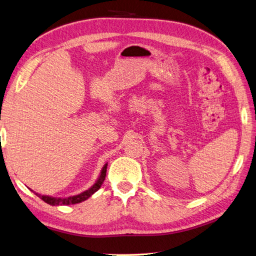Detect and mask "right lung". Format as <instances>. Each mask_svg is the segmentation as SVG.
<instances>
[{
	"instance_id": "add662e5",
	"label": "right lung",
	"mask_w": 256,
	"mask_h": 256,
	"mask_svg": "<svg viewBox=\"0 0 256 256\" xmlns=\"http://www.w3.org/2000/svg\"><path fill=\"white\" fill-rule=\"evenodd\" d=\"M106 167H108V162H106L104 166L102 167L100 171V174L97 178L96 182L94 183V186H92L86 191L82 192L77 195H73V196H66V198H53V196H49V195H41L39 193L34 194L42 200L44 202H46V204L52 205V206H58V205H70V204H78L82 203V202L86 200L87 198H90V196L96 193L98 190L100 188V186H102V183L106 179Z\"/></svg>"
}]
</instances>
